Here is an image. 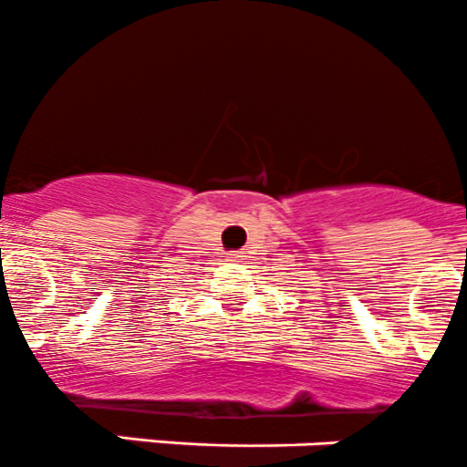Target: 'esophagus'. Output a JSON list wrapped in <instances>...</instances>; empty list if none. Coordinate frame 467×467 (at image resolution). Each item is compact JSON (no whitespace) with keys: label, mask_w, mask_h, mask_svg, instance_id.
Masks as SVG:
<instances>
[{"label":"esophagus","mask_w":467,"mask_h":467,"mask_svg":"<svg viewBox=\"0 0 467 467\" xmlns=\"http://www.w3.org/2000/svg\"><path fill=\"white\" fill-rule=\"evenodd\" d=\"M244 257H246V255H244V251H233V253H230V260H233V262H242Z\"/></svg>","instance_id":"1"}]
</instances>
